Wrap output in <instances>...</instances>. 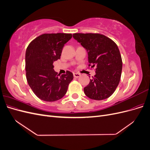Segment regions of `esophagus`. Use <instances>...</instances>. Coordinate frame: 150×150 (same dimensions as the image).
<instances>
[{
  "label": "esophagus",
  "instance_id": "obj_1",
  "mask_svg": "<svg viewBox=\"0 0 150 150\" xmlns=\"http://www.w3.org/2000/svg\"><path fill=\"white\" fill-rule=\"evenodd\" d=\"M73 76H74V78H79V77L81 76V74H79V73H73Z\"/></svg>",
  "mask_w": 150,
  "mask_h": 150
}]
</instances>
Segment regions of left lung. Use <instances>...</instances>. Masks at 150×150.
<instances>
[{"label":"left lung","instance_id":"obj_1","mask_svg":"<svg viewBox=\"0 0 150 150\" xmlns=\"http://www.w3.org/2000/svg\"><path fill=\"white\" fill-rule=\"evenodd\" d=\"M74 39L86 49L89 66H96V74L84 88L85 94L94 100L108 98L120 83L122 59L116 44L100 34L76 33Z\"/></svg>","mask_w":150,"mask_h":150}]
</instances>
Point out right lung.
<instances>
[{"label":"right lung","instance_id":"obj_1","mask_svg":"<svg viewBox=\"0 0 150 150\" xmlns=\"http://www.w3.org/2000/svg\"><path fill=\"white\" fill-rule=\"evenodd\" d=\"M71 34H44L32 41L25 52V71L28 83L41 100L52 102L66 94L73 74L67 71L59 76L53 62L59 59L64 44Z\"/></svg>","mask_w":150,"mask_h":150}]
</instances>
